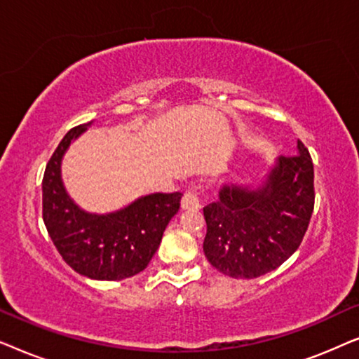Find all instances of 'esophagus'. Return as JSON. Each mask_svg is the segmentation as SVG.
<instances>
[{"label":"esophagus","mask_w":359,"mask_h":359,"mask_svg":"<svg viewBox=\"0 0 359 359\" xmlns=\"http://www.w3.org/2000/svg\"><path fill=\"white\" fill-rule=\"evenodd\" d=\"M181 208H183L184 210H198L201 208L198 191L196 189L186 191L183 199H181Z\"/></svg>","instance_id":"esophagus-1"}]
</instances>
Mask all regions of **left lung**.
Masks as SVG:
<instances>
[{
    "instance_id": "8db88e82",
    "label": "left lung",
    "mask_w": 359,
    "mask_h": 359,
    "mask_svg": "<svg viewBox=\"0 0 359 359\" xmlns=\"http://www.w3.org/2000/svg\"><path fill=\"white\" fill-rule=\"evenodd\" d=\"M313 165L297 140V155L279 156L263 178L224 183L204 208V255L225 276L253 279L283 264L301 245L313 210Z\"/></svg>"
}]
</instances>
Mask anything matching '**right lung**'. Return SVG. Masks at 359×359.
<instances>
[{
	"mask_svg": "<svg viewBox=\"0 0 359 359\" xmlns=\"http://www.w3.org/2000/svg\"><path fill=\"white\" fill-rule=\"evenodd\" d=\"M93 122L63 137L42 181V215L47 232L65 263L96 281H121L144 271L178 212L181 193L140 196L112 212H90L68 194L62 178L63 156Z\"/></svg>",
	"mask_w": 359,
	"mask_h": 359,
	"instance_id": "right-lung-1",
	"label": "right lung"
}]
</instances>
